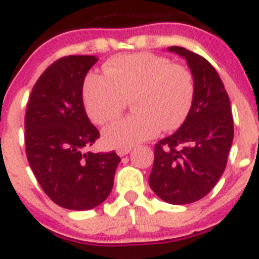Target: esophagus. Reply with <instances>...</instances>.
Returning <instances> with one entry per match:
<instances>
[{
  "label": "esophagus",
  "mask_w": 259,
  "mask_h": 259,
  "mask_svg": "<svg viewBox=\"0 0 259 259\" xmlns=\"http://www.w3.org/2000/svg\"><path fill=\"white\" fill-rule=\"evenodd\" d=\"M130 152H131V148H120V149L116 150V154H118L119 157H124V155H127Z\"/></svg>",
  "instance_id": "esophagus-1"
}]
</instances>
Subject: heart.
I'll return each instance as SVG.
<instances>
[{"mask_svg":"<svg viewBox=\"0 0 259 259\" xmlns=\"http://www.w3.org/2000/svg\"><path fill=\"white\" fill-rule=\"evenodd\" d=\"M194 96L191 71L150 53L116 56L102 67V76L89 75L83 88L87 114L97 124L115 119L127 101L134 114L102 131L106 145L131 148L162 131L179 128Z\"/></svg>","mask_w":259,"mask_h":259,"instance_id":"heart-1","label":"heart"}]
</instances>
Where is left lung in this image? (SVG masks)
Returning a JSON list of instances; mask_svg holds the SVG:
<instances>
[{"instance_id": "1", "label": "left lung", "mask_w": 259, "mask_h": 259, "mask_svg": "<svg viewBox=\"0 0 259 259\" xmlns=\"http://www.w3.org/2000/svg\"><path fill=\"white\" fill-rule=\"evenodd\" d=\"M188 63L194 81L192 107L171 136L155 144L152 191L172 205L205 197L221 179L233 140L230 97L215 68L185 48L170 47Z\"/></svg>"}]
</instances>
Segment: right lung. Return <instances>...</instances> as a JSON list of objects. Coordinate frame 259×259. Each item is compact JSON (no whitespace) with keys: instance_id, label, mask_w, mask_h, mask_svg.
Returning a JSON list of instances; mask_svg holds the SVG:
<instances>
[{"instance_id":"obj_1","label":"right lung","mask_w":259,"mask_h":259,"mask_svg":"<svg viewBox=\"0 0 259 259\" xmlns=\"http://www.w3.org/2000/svg\"><path fill=\"white\" fill-rule=\"evenodd\" d=\"M98 61L68 56L42 72L27 105L26 153L41 188L58 206L91 210L113 189L120 158L115 152H85L100 137L83 105V84Z\"/></svg>"}]
</instances>
